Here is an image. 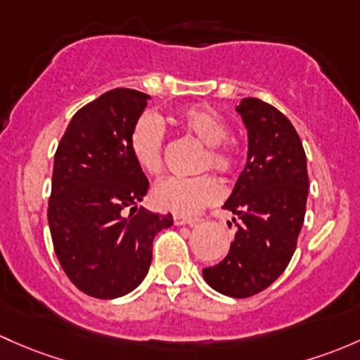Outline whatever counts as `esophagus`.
<instances>
[{
    "instance_id": "obj_1",
    "label": "esophagus",
    "mask_w": 360,
    "mask_h": 360,
    "mask_svg": "<svg viewBox=\"0 0 360 360\" xmlns=\"http://www.w3.org/2000/svg\"><path fill=\"white\" fill-rule=\"evenodd\" d=\"M200 219L186 217V215H174V224L176 226H195Z\"/></svg>"
}]
</instances>
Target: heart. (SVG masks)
Returning <instances> with one entry per match:
<instances>
[{
  "label": "heart",
  "mask_w": 360,
  "mask_h": 360,
  "mask_svg": "<svg viewBox=\"0 0 360 360\" xmlns=\"http://www.w3.org/2000/svg\"><path fill=\"white\" fill-rule=\"evenodd\" d=\"M181 126L188 134L195 136L207 146L198 162V170L212 169L228 174L234 169L236 155L226 139L229 127L217 112L209 107H190L181 115ZM164 127L151 113H145L136 120L131 131L129 148L134 160L145 172L158 174L164 167ZM222 190L210 176L198 177H165L153 188V202L160 209L177 214H196L207 205L217 202Z\"/></svg>",
  "instance_id": "obj_1"
}]
</instances>
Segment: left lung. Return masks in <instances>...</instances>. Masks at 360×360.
<instances>
[{
    "label": "left lung",
    "mask_w": 360,
    "mask_h": 360,
    "mask_svg": "<svg viewBox=\"0 0 360 360\" xmlns=\"http://www.w3.org/2000/svg\"><path fill=\"white\" fill-rule=\"evenodd\" d=\"M236 112L248 132L247 165L222 209L238 215L240 224L226 259L205 267L203 279L219 293L247 298L271 286L293 257L309 174L300 138L278 108L243 98Z\"/></svg>",
    "instance_id": "1"
}]
</instances>
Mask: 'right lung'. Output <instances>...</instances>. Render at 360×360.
Masks as SVG:
<instances>
[{"label":"right lung","mask_w":360,"mask_h":360,"mask_svg":"<svg viewBox=\"0 0 360 360\" xmlns=\"http://www.w3.org/2000/svg\"><path fill=\"white\" fill-rule=\"evenodd\" d=\"M150 96L117 88L72 117L55 153L48 207L60 266L82 293L110 300L138 288L157 233L174 224L138 207L150 183L129 148ZM129 208V218L123 210Z\"/></svg>","instance_id":"1"}]
</instances>
